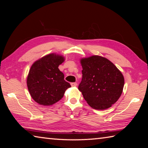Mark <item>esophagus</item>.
Listing matches in <instances>:
<instances>
[{
	"label": "esophagus",
	"instance_id": "esophagus-1",
	"mask_svg": "<svg viewBox=\"0 0 148 148\" xmlns=\"http://www.w3.org/2000/svg\"><path fill=\"white\" fill-rule=\"evenodd\" d=\"M71 85L72 87H76V86H77V83L76 82H73V83H71Z\"/></svg>",
	"mask_w": 148,
	"mask_h": 148
}]
</instances>
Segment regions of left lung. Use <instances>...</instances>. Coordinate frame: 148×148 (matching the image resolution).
<instances>
[{
    "label": "left lung",
    "mask_w": 148,
    "mask_h": 148,
    "mask_svg": "<svg viewBox=\"0 0 148 148\" xmlns=\"http://www.w3.org/2000/svg\"><path fill=\"white\" fill-rule=\"evenodd\" d=\"M82 79L78 86L84 99L95 110H106L121 97L124 77L105 57L92 56L80 60Z\"/></svg>",
    "instance_id": "obj_1"
}]
</instances>
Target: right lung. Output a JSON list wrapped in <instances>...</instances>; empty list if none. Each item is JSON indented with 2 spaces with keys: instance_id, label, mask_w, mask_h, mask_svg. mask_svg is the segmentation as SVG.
Masks as SVG:
<instances>
[{
  "instance_id": "add662e5",
  "label": "right lung",
  "mask_w": 148,
  "mask_h": 148,
  "mask_svg": "<svg viewBox=\"0 0 148 148\" xmlns=\"http://www.w3.org/2000/svg\"><path fill=\"white\" fill-rule=\"evenodd\" d=\"M64 61L63 56L51 53L35 61L30 69L27 84L30 95L35 102L49 106L60 101L66 90L71 87L64 79L59 66Z\"/></svg>"
}]
</instances>
